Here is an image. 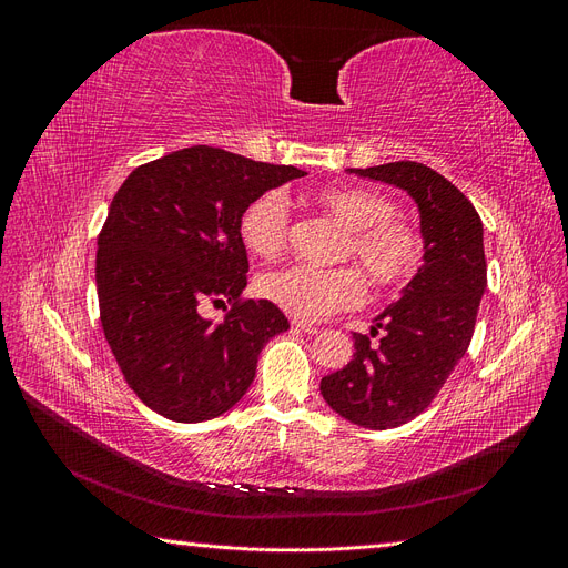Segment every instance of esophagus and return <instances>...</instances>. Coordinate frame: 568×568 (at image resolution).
<instances>
[{"label":"esophagus","mask_w":568,"mask_h":568,"mask_svg":"<svg viewBox=\"0 0 568 568\" xmlns=\"http://www.w3.org/2000/svg\"><path fill=\"white\" fill-rule=\"evenodd\" d=\"M291 326H296V329H301V332H305V334H317V326L311 324V322L294 320V322H291Z\"/></svg>","instance_id":"esophagus-1"}]
</instances>
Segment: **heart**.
I'll use <instances>...</instances> for the list:
<instances>
[{"label": "heart", "mask_w": 568, "mask_h": 568, "mask_svg": "<svg viewBox=\"0 0 568 568\" xmlns=\"http://www.w3.org/2000/svg\"><path fill=\"white\" fill-rule=\"evenodd\" d=\"M315 203L348 230L341 257L355 261L372 286L395 288L415 277L426 253L424 236L407 220L395 217L398 209L386 194L365 186H329L315 194ZM288 222V196L272 189L246 205L239 217V239L253 255L272 257L286 244ZM257 291L284 313L315 322L363 303L365 280L351 265H286L261 274Z\"/></svg>", "instance_id": "1"}]
</instances>
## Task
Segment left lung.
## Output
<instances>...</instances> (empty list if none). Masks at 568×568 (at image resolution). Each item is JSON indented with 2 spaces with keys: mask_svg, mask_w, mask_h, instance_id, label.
Returning a JSON list of instances; mask_svg holds the SVG:
<instances>
[{
  "mask_svg": "<svg viewBox=\"0 0 568 568\" xmlns=\"http://www.w3.org/2000/svg\"><path fill=\"white\" fill-rule=\"evenodd\" d=\"M403 189L419 209L424 263L400 301L374 317L369 336L353 334L351 363L320 382L322 398L343 419L384 432L432 405L467 353L486 291L484 222L471 201L436 170L415 161L348 168Z\"/></svg>",
  "mask_w": 568,
  "mask_h": 568,
  "instance_id": "obj_1",
  "label": "left lung"
}]
</instances>
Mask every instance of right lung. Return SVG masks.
<instances>
[{
  "label": "right lung",
  "instance_id": "obj_1",
  "mask_svg": "<svg viewBox=\"0 0 568 568\" xmlns=\"http://www.w3.org/2000/svg\"><path fill=\"white\" fill-rule=\"evenodd\" d=\"M303 175L189 146L134 168L115 192L97 242L101 326L136 398L165 419L196 424L232 409L265 343L288 329L274 303L242 301L239 217L255 196ZM205 302L233 307L215 325L200 315Z\"/></svg>",
  "mask_w": 568,
  "mask_h": 568
}]
</instances>
